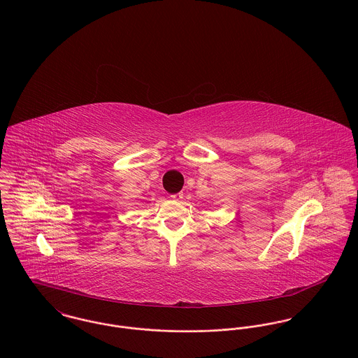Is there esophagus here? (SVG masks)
<instances>
[{"label":"esophagus","instance_id":"esophagus-1","mask_svg":"<svg viewBox=\"0 0 358 358\" xmlns=\"http://www.w3.org/2000/svg\"><path fill=\"white\" fill-rule=\"evenodd\" d=\"M171 197H172V200H180V199H183V193H176V194H172Z\"/></svg>","mask_w":358,"mask_h":358}]
</instances>
